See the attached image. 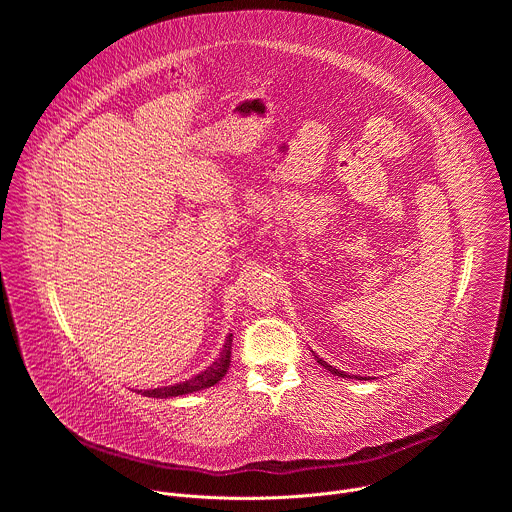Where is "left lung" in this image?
Listing matches in <instances>:
<instances>
[{
  "label": "left lung",
  "instance_id": "8db88e82",
  "mask_svg": "<svg viewBox=\"0 0 512 512\" xmlns=\"http://www.w3.org/2000/svg\"><path fill=\"white\" fill-rule=\"evenodd\" d=\"M312 354H314V358H316V360L320 362V367H324V369H326V371H330L332 375H336V377H342V379H350V375H348V373H344V371H338V369H334V367H332V364H328V362H326L324 358H320V356H318L316 352H312ZM354 379H358V381H369L367 377H354Z\"/></svg>",
  "mask_w": 512,
  "mask_h": 512
}]
</instances>
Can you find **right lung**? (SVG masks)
Here are the masks:
<instances>
[{"label":"right lung","instance_id":"obj_1","mask_svg":"<svg viewBox=\"0 0 512 512\" xmlns=\"http://www.w3.org/2000/svg\"><path fill=\"white\" fill-rule=\"evenodd\" d=\"M231 346H233V334L227 336L221 354L210 364L208 369H204L202 373L194 375L188 381L176 383V385H168V387H158V389H139L137 393L145 395V397H154V399H168V397H180V395H188V393H196L208 387H214L218 381H221L229 367H231Z\"/></svg>","mask_w":512,"mask_h":512}]
</instances>
